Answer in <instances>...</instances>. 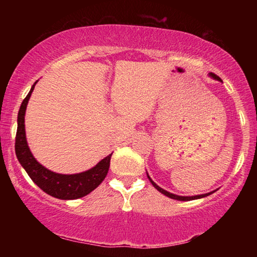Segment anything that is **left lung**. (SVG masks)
<instances>
[{"instance_id": "8db88e82", "label": "left lung", "mask_w": 257, "mask_h": 257, "mask_svg": "<svg viewBox=\"0 0 257 257\" xmlns=\"http://www.w3.org/2000/svg\"><path fill=\"white\" fill-rule=\"evenodd\" d=\"M210 77H211V78H213V79L217 80V81H221V82H222V80H221V78H219V77H217L216 75H214V73H212V72H211V73H210ZM146 175H147V178H149V180L151 181V184L154 186V188L158 189L161 194L165 195V196H167V197H170V198H172V199H177V201H193V199H199V198L206 197V196H208V195H211V194L215 193V191H216V189H215V190H213V191H210V193L202 194V195H195V196H180V195L172 194V193H170V191H167V190H164L163 188H161L160 186L156 185L155 182L151 179V177H150L149 173H147V171H146Z\"/></svg>"}]
</instances>
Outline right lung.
Returning a JSON list of instances; mask_svg holds the SVG:
<instances>
[{
  "instance_id": "right-lung-1",
  "label": "right lung",
  "mask_w": 257,
  "mask_h": 257,
  "mask_svg": "<svg viewBox=\"0 0 257 257\" xmlns=\"http://www.w3.org/2000/svg\"><path fill=\"white\" fill-rule=\"evenodd\" d=\"M32 86L30 92L21 103L20 110L18 113V129L16 136V155L28 176L40 188L59 199H77L88 195L89 193L97 188L99 184L105 179L108 168H110V160L112 153L89 170L84 172L73 173V175H62L56 173L46 169L38 161L34 158V155L28 146L27 138H26L25 129V114L26 108L35 85Z\"/></svg>"
}]
</instances>
